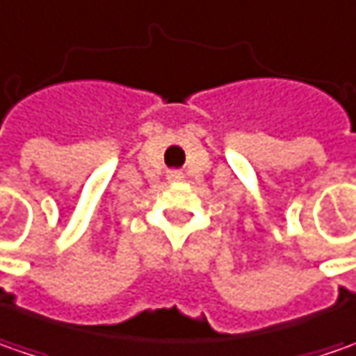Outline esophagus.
<instances>
[{"label":"esophagus","mask_w":356,"mask_h":356,"mask_svg":"<svg viewBox=\"0 0 356 356\" xmlns=\"http://www.w3.org/2000/svg\"><path fill=\"white\" fill-rule=\"evenodd\" d=\"M181 177H183V175H181L179 171H171V173H169V179H171V181H179Z\"/></svg>","instance_id":"1"}]
</instances>
